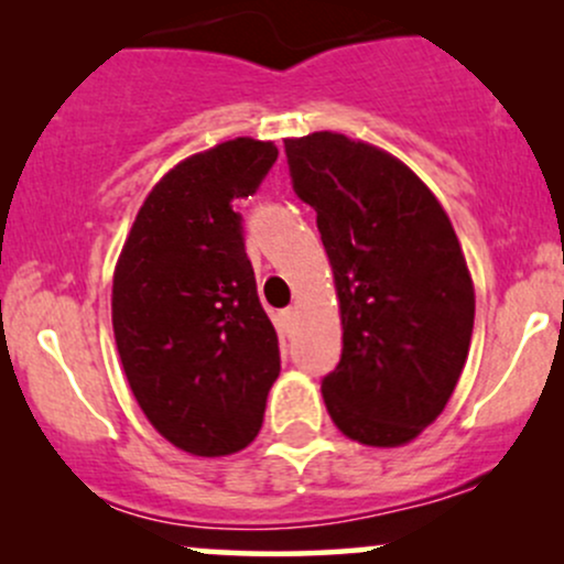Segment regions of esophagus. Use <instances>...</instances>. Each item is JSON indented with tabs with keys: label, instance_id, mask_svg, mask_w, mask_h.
<instances>
[{
	"label": "esophagus",
	"instance_id": "1",
	"mask_svg": "<svg viewBox=\"0 0 564 564\" xmlns=\"http://www.w3.org/2000/svg\"><path fill=\"white\" fill-rule=\"evenodd\" d=\"M294 321H296V310H294V307L283 310V313H281V326H283V334H289V332H291V326H294Z\"/></svg>",
	"mask_w": 564,
	"mask_h": 564
}]
</instances>
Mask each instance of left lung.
Masks as SVG:
<instances>
[{
	"instance_id": "obj_1",
	"label": "left lung",
	"mask_w": 564,
	"mask_h": 564,
	"mask_svg": "<svg viewBox=\"0 0 564 564\" xmlns=\"http://www.w3.org/2000/svg\"><path fill=\"white\" fill-rule=\"evenodd\" d=\"M283 142L339 300L341 360L321 384L328 416L355 443L398 448L443 413L467 364L475 283L462 243L392 153L339 132Z\"/></svg>"
}]
</instances>
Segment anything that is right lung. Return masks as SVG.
Listing matches in <instances>:
<instances>
[{
	"label": "right lung",
	"mask_w": 564,
	"mask_h": 564,
	"mask_svg": "<svg viewBox=\"0 0 564 564\" xmlns=\"http://www.w3.org/2000/svg\"><path fill=\"white\" fill-rule=\"evenodd\" d=\"M275 159V142L236 138L174 164L142 200L113 270L129 390L153 430L193 456L243 451L281 373L232 212Z\"/></svg>",
	"instance_id": "1"
}]
</instances>
